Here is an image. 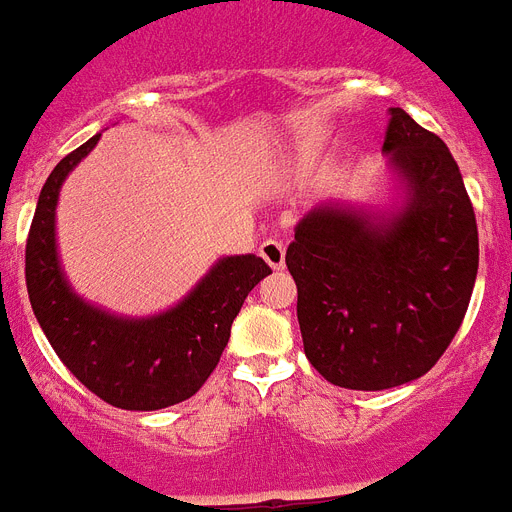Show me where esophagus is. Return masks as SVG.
I'll list each match as a JSON object with an SVG mask.
<instances>
[{"label": "esophagus", "instance_id": "34e87169", "mask_svg": "<svg viewBox=\"0 0 512 512\" xmlns=\"http://www.w3.org/2000/svg\"><path fill=\"white\" fill-rule=\"evenodd\" d=\"M260 257H263L265 263L273 270H281L283 263H286V247H283L281 239H265V242L260 244Z\"/></svg>", "mask_w": 512, "mask_h": 512}]
</instances>
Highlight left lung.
<instances>
[{
  "instance_id": "obj_1",
  "label": "left lung",
  "mask_w": 512,
  "mask_h": 512,
  "mask_svg": "<svg viewBox=\"0 0 512 512\" xmlns=\"http://www.w3.org/2000/svg\"><path fill=\"white\" fill-rule=\"evenodd\" d=\"M382 150L409 187L398 218L375 226L362 213L317 208L286 249L304 354L349 390L427 375L461 328L479 270L474 205L448 145L388 109Z\"/></svg>"
}]
</instances>
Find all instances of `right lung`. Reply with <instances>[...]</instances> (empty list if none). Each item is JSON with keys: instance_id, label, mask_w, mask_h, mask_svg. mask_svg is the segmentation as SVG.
<instances>
[{"instance_id": "add662e5", "label": "right lung", "mask_w": 512, "mask_h": 512, "mask_svg": "<svg viewBox=\"0 0 512 512\" xmlns=\"http://www.w3.org/2000/svg\"><path fill=\"white\" fill-rule=\"evenodd\" d=\"M98 137L64 156L38 195L25 242L30 307L51 349L90 393L117 409H166L203 388L244 299L273 270L263 257H226L179 307L150 320H122L80 302L57 263L54 208L64 176L88 156Z\"/></svg>"}]
</instances>
